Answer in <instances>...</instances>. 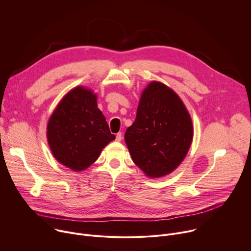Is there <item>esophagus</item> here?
<instances>
[{
  "label": "esophagus",
  "mask_w": 251,
  "mask_h": 251,
  "mask_svg": "<svg viewBox=\"0 0 251 251\" xmlns=\"http://www.w3.org/2000/svg\"><path fill=\"white\" fill-rule=\"evenodd\" d=\"M121 140H122V133L119 132V133H117V135H116V141L120 142Z\"/></svg>",
  "instance_id": "esophagus-1"
}]
</instances>
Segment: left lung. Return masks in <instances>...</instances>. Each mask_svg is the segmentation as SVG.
Wrapping results in <instances>:
<instances>
[{
  "label": "left lung",
  "instance_id": "1",
  "mask_svg": "<svg viewBox=\"0 0 251 251\" xmlns=\"http://www.w3.org/2000/svg\"><path fill=\"white\" fill-rule=\"evenodd\" d=\"M124 138L133 162L147 176L158 177L174 171L186 157L193 124L178 96L153 81L143 91L136 119Z\"/></svg>",
  "mask_w": 251,
  "mask_h": 251
}]
</instances>
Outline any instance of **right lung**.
I'll return each instance as SVG.
<instances>
[{
	"mask_svg": "<svg viewBox=\"0 0 251 251\" xmlns=\"http://www.w3.org/2000/svg\"><path fill=\"white\" fill-rule=\"evenodd\" d=\"M114 139L97 108L96 95L83 87L73 89L60 101L48 124V141L53 156L74 171L88 168Z\"/></svg>",
	"mask_w": 251,
	"mask_h": 251,
	"instance_id": "right-lung-1",
	"label": "right lung"
}]
</instances>
